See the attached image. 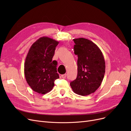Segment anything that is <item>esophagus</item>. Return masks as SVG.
<instances>
[{"label": "esophagus", "mask_w": 131, "mask_h": 131, "mask_svg": "<svg viewBox=\"0 0 131 131\" xmlns=\"http://www.w3.org/2000/svg\"><path fill=\"white\" fill-rule=\"evenodd\" d=\"M66 77H67V74H63V75H61V77H62V78H63V79H65V78H66Z\"/></svg>", "instance_id": "1"}]
</instances>
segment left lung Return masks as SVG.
I'll return each mask as SVG.
<instances>
[{
    "label": "left lung",
    "mask_w": 131,
    "mask_h": 131,
    "mask_svg": "<svg viewBox=\"0 0 131 131\" xmlns=\"http://www.w3.org/2000/svg\"><path fill=\"white\" fill-rule=\"evenodd\" d=\"M74 53L78 55L77 79L70 82L74 92L81 96L94 93L104 78L105 63L101 50L89 39H73Z\"/></svg>",
    "instance_id": "left-lung-1"
}]
</instances>
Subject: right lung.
<instances>
[{
  "label": "right lung",
  "mask_w": 131,
  "mask_h": 131,
  "mask_svg": "<svg viewBox=\"0 0 131 131\" xmlns=\"http://www.w3.org/2000/svg\"><path fill=\"white\" fill-rule=\"evenodd\" d=\"M59 42L47 37L39 38L30 47L24 72L27 82L35 92L44 94L52 90L59 78L56 61H52Z\"/></svg>",
  "instance_id": "obj_1"
}]
</instances>
